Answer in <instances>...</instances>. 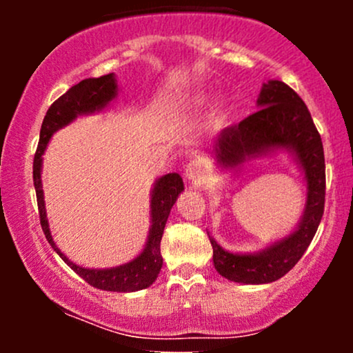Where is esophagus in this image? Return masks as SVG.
<instances>
[{"mask_svg":"<svg viewBox=\"0 0 353 353\" xmlns=\"http://www.w3.org/2000/svg\"><path fill=\"white\" fill-rule=\"evenodd\" d=\"M184 176L185 179L194 182V184H201L205 179V176H208V165L202 163L201 159L190 161V163L185 164Z\"/></svg>","mask_w":353,"mask_h":353,"instance_id":"1","label":"esophagus"}]
</instances>
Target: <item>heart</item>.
<instances>
[{
    "instance_id": "b5f03b06",
    "label": "heart",
    "mask_w": 353,
    "mask_h": 353,
    "mask_svg": "<svg viewBox=\"0 0 353 353\" xmlns=\"http://www.w3.org/2000/svg\"><path fill=\"white\" fill-rule=\"evenodd\" d=\"M197 103H199V104H204V103H205V99H202V98H201V99H197Z\"/></svg>"
}]
</instances>
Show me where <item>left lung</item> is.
I'll return each mask as SVG.
<instances>
[{"mask_svg": "<svg viewBox=\"0 0 353 353\" xmlns=\"http://www.w3.org/2000/svg\"><path fill=\"white\" fill-rule=\"evenodd\" d=\"M257 112L224 129L214 141V156L225 169L237 168L245 157L270 149H290L307 181V205L299 228L289 237L259 254H230L214 239V267L222 277L241 283H267L281 279L301 261L310 245L325 204V157L320 134L301 96L282 81L262 88Z\"/></svg>", "mask_w": 353, "mask_h": 353, "instance_id": "8db88e82", "label": "left lung"}]
</instances>
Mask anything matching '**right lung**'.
Returning <instances> with one entry per match:
<instances>
[{
  "label": "right lung",
  "mask_w": 353,
  "mask_h": 353,
  "mask_svg": "<svg viewBox=\"0 0 353 353\" xmlns=\"http://www.w3.org/2000/svg\"><path fill=\"white\" fill-rule=\"evenodd\" d=\"M117 92V84L114 74L101 76V78H89L83 79L81 83L68 89L61 98H58L48 109L41 124V132H39V144L36 149L34 161H33V181L36 189V199H38V210H39V222L44 236L50 242L52 249L58 252V255L66 262L68 265L84 279L89 285L96 287L101 290H109V292H134L149 287L157 279L161 267H163V255H161V239L168 222L169 212H171L174 202L177 196L184 190V182L179 174H165V176L157 179L156 185L152 189L151 199V217L152 225L149 230L148 244L139 257L131 261L129 264L112 267V269L96 270V269H84L72 264L70 259L66 257L56 247L52 241L50 225H48L46 209H44V197L41 188V163L43 152L50 143L52 132L58 131L63 125L70 124L78 114H88V112L101 111L106 108Z\"/></svg>",
  "instance_id": "obj_1"
}]
</instances>
